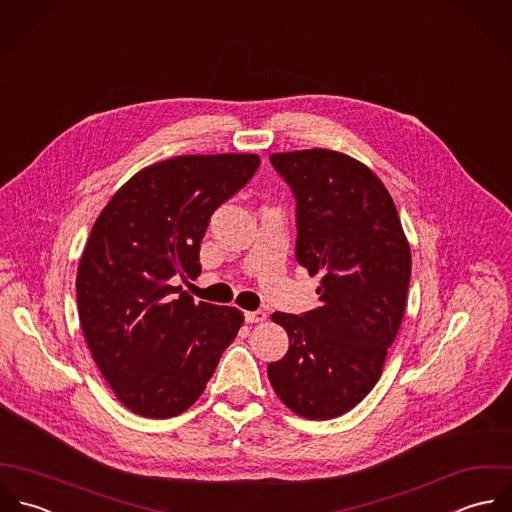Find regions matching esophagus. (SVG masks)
Wrapping results in <instances>:
<instances>
[{
	"mask_svg": "<svg viewBox=\"0 0 512 512\" xmlns=\"http://www.w3.org/2000/svg\"><path fill=\"white\" fill-rule=\"evenodd\" d=\"M244 320H246L248 324H258V322H264V320H266V312H262V310L244 312Z\"/></svg>",
	"mask_w": 512,
	"mask_h": 512,
	"instance_id": "34e87169",
	"label": "esophagus"
}]
</instances>
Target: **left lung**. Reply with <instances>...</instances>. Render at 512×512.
Listing matches in <instances>:
<instances>
[{"instance_id": "1", "label": "left lung", "mask_w": 512, "mask_h": 512, "mask_svg": "<svg viewBox=\"0 0 512 512\" xmlns=\"http://www.w3.org/2000/svg\"><path fill=\"white\" fill-rule=\"evenodd\" d=\"M272 167L296 198V260L320 274V308L276 312L288 353L268 363L278 397L308 419H334L377 383L411 280V250L381 180L328 149L276 153Z\"/></svg>"}]
</instances>
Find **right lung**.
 <instances>
[{"instance_id":"obj_1","label":"right lung","mask_w":512,"mask_h":512,"mask_svg":"<svg viewBox=\"0 0 512 512\" xmlns=\"http://www.w3.org/2000/svg\"><path fill=\"white\" fill-rule=\"evenodd\" d=\"M260 167L256 155L174 157L137 172L103 208L77 272V308L91 355L133 413L167 419L204 391L244 318L194 304L172 278L200 274L214 210Z\"/></svg>"}]
</instances>
